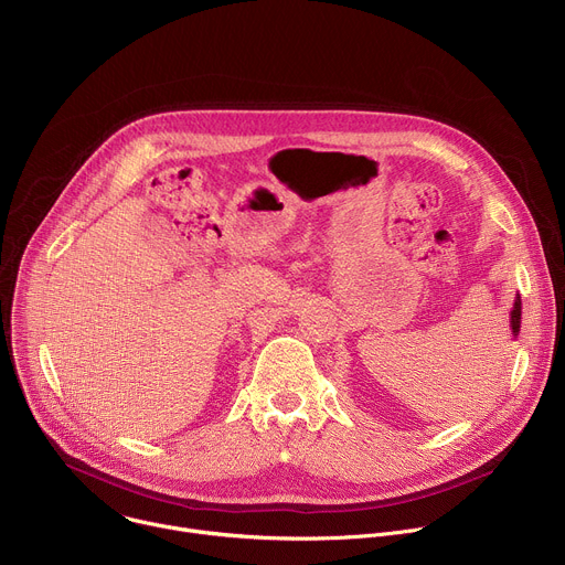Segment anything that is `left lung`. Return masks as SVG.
I'll list each match as a JSON object with an SVG mask.
<instances>
[{"instance_id":"8db88e82","label":"left lung","mask_w":565,"mask_h":565,"mask_svg":"<svg viewBox=\"0 0 565 565\" xmlns=\"http://www.w3.org/2000/svg\"><path fill=\"white\" fill-rule=\"evenodd\" d=\"M510 329H512V338L516 340L519 331H521V295L514 297V306L510 312Z\"/></svg>"}]
</instances>
